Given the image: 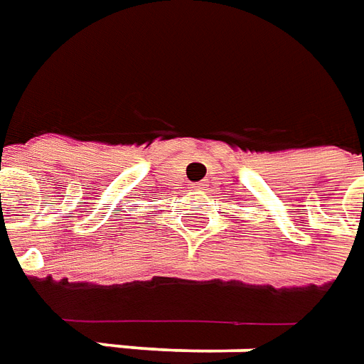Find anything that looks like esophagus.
<instances>
[{
  "mask_svg": "<svg viewBox=\"0 0 364 364\" xmlns=\"http://www.w3.org/2000/svg\"><path fill=\"white\" fill-rule=\"evenodd\" d=\"M200 186H205V184H198V188H200Z\"/></svg>",
  "mask_w": 364,
  "mask_h": 364,
  "instance_id": "1",
  "label": "esophagus"
}]
</instances>
